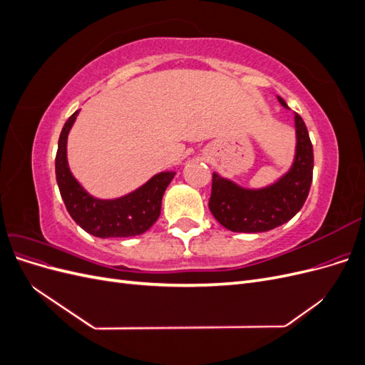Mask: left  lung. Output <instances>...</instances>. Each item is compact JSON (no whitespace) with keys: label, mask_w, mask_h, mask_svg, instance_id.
<instances>
[{"label":"left lung","mask_w":365,"mask_h":365,"mask_svg":"<svg viewBox=\"0 0 365 365\" xmlns=\"http://www.w3.org/2000/svg\"><path fill=\"white\" fill-rule=\"evenodd\" d=\"M282 106L288 108L277 96ZM289 109V108H288ZM295 157L289 170L262 189H247L213 173L208 208L227 230L237 233H259L277 228L300 212L311 190L314 149L303 118L294 113Z\"/></svg>","instance_id":"8db88e82"}]
</instances>
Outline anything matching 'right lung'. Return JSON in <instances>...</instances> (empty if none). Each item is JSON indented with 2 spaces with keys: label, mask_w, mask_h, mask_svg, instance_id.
<instances>
[{
  "label": "right lung",
  "mask_w": 365,
  "mask_h": 365,
  "mask_svg": "<svg viewBox=\"0 0 365 365\" xmlns=\"http://www.w3.org/2000/svg\"><path fill=\"white\" fill-rule=\"evenodd\" d=\"M79 111L63 125L56 153V181L74 222L96 237H130L148 231L161 213V200L176 172H160L134 192L115 200H98L73 176L67 160V140Z\"/></svg>",
  "instance_id": "obj_1"
}]
</instances>
